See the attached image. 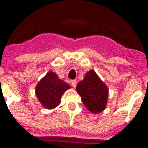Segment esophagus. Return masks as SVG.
Segmentation results:
<instances>
[{"mask_svg":"<svg viewBox=\"0 0 148 148\" xmlns=\"http://www.w3.org/2000/svg\"><path fill=\"white\" fill-rule=\"evenodd\" d=\"M71 84V85L73 86V88H75L77 85V81H75V80H72Z\"/></svg>","mask_w":148,"mask_h":148,"instance_id":"obj_1","label":"esophagus"}]
</instances>
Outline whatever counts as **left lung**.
I'll return each instance as SVG.
<instances>
[{"mask_svg": "<svg viewBox=\"0 0 148 148\" xmlns=\"http://www.w3.org/2000/svg\"><path fill=\"white\" fill-rule=\"evenodd\" d=\"M85 107L92 113H99L105 109L108 89L94 71L86 74L82 81L76 87Z\"/></svg>", "mask_w": 148, "mask_h": 148, "instance_id": "1", "label": "left lung"}]
</instances>
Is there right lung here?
<instances>
[{
  "label": "right lung",
  "instance_id": "right-lung-1",
  "mask_svg": "<svg viewBox=\"0 0 148 148\" xmlns=\"http://www.w3.org/2000/svg\"><path fill=\"white\" fill-rule=\"evenodd\" d=\"M70 88L67 83L58 78L55 73L49 71L36 87V96L43 107L53 109L59 105L61 96Z\"/></svg>",
  "mask_w": 148,
  "mask_h": 148
}]
</instances>
